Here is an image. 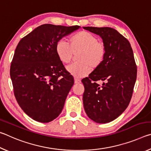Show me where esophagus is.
Segmentation results:
<instances>
[{
    "label": "esophagus",
    "mask_w": 151,
    "mask_h": 151,
    "mask_svg": "<svg viewBox=\"0 0 151 151\" xmlns=\"http://www.w3.org/2000/svg\"><path fill=\"white\" fill-rule=\"evenodd\" d=\"M81 83V81L80 80V79H78L77 78H75V84H78Z\"/></svg>",
    "instance_id": "obj_1"
}]
</instances>
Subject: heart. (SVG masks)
Listing matches in <instances>:
<instances>
[{"label": "heart", "instance_id": "1", "mask_svg": "<svg viewBox=\"0 0 151 151\" xmlns=\"http://www.w3.org/2000/svg\"><path fill=\"white\" fill-rule=\"evenodd\" d=\"M80 51L76 63L68 66L66 69L75 77L85 76L92 68L101 65L105 57V47L103 43L92 33L81 31L73 35L68 42L60 40L56 45V52L60 60L64 64H69L72 60L73 52Z\"/></svg>", "mask_w": 151, "mask_h": 151}]
</instances>
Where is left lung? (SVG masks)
Segmentation results:
<instances>
[{
  "mask_svg": "<svg viewBox=\"0 0 151 151\" xmlns=\"http://www.w3.org/2000/svg\"><path fill=\"white\" fill-rule=\"evenodd\" d=\"M103 39L105 57L88 77L83 78V105L87 116L97 123L119 117L131 101L137 68L133 51L126 38L111 27H83ZM104 81L99 86L96 81Z\"/></svg>",
  "mask_w": 151,
  "mask_h": 151,
  "instance_id": "1",
  "label": "left lung"
}]
</instances>
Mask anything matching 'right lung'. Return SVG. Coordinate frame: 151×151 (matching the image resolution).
Segmentation results:
<instances>
[{
	"label": "right lung",
	"instance_id": "obj_1",
	"mask_svg": "<svg viewBox=\"0 0 151 151\" xmlns=\"http://www.w3.org/2000/svg\"><path fill=\"white\" fill-rule=\"evenodd\" d=\"M79 26L45 24L20 40L10 75L20 108L35 121L49 122L59 115L74 85L56 52L59 40Z\"/></svg>",
	"mask_w": 151,
	"mask_h": 151
}]
</instances>
